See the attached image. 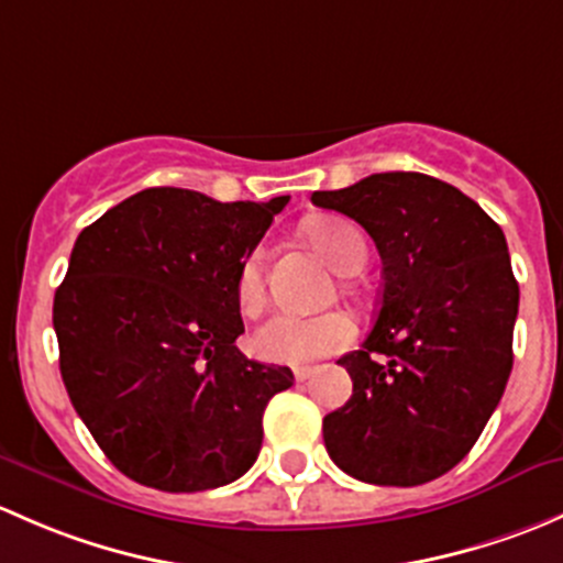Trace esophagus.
<instances>
[{"label":"esophagus","instance_id":"34e87169","mask_svg":"<svg viewBox=\"0 0 563 563\" xmlns=\"http://www.w3.org/2000/svg\"><path fill=\"white\" fill-rule=\"evenodd\" d=\"M311 374H314V368H311V366H298V368H295V379H298V382H306Z\"/></svg>","mask_w":563,"mask_h":563}]
</instances>
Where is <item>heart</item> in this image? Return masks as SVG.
<instances>
[{"instance_id":"obj_1","label":"heart","mask_w":563,"mask_h":563,"mask_svg":"<svg viewBox=\"0 0 563 563\" xmlns=\"http://www.w3.org/2000/svg\"><path fill=\"white\" fill-rule=\"evenodd\" d=\"M311 243L333 265L339 274H357L368 260V246L361 230L341 217L311 219L309 228ZM239 303L243 311H257L265 303V265L263 254L252 252L239 274ZM357 324L346 311H328V314H295L279 311L268 322L260 324L254 333V352L263 361L284 363V366H300V363L317 361V357L333 355L346 350L355 341Z\"/></svg>"}]
</instances>
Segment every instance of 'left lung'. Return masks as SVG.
Instances as JSON below:
<instances>
[{
    "instance_id": "1",
    "label": "left lung",
    "mask_w": 563,
    "mask_h": 563,
    "mask_svg": "<svg viewBox=\"0 0 563 563\" xmlns=\"http://www.w3.org/2000/svg\"><path fill=\"white\" fill-rule=\"evenodd\" d=\"M311 202L355 219L382 257L379 311L339 361L352 398L322 420L324 448L361 483H431L474 448L512 371L520 289L501 228L422 173H374Z\"/></svg>"
}]
</instances>
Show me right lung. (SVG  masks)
<instances>
[{
	"mask_svg": "<svg viewBox=\"0 0 563 563\" xmlns=\"http://www.w3.org/2000/svg\"><path fill=\"white\" fill-rule=\"evenodd\" d=\"M287 202L154 187L75 241L54 295L62 379L102 453L135 483L195 494L257 461L263 411L295 376L235 346L239 274Z\"/></svg>",
	"mask_w": 563,
	"mask_h": 563,
	"instance_id": "obj_1",
	"label": "right lung"
}]
</instances>
